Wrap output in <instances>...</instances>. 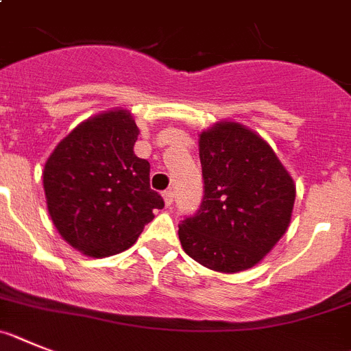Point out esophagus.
Here are the masks:
<instances>
[{"instance_id": "obj_1", "label": "esophagus", "mask_w": 351, "mask_h": 351, "mask_svg": "<svg viewBox=\"0 0 351 351\" xmlns=\"http://www.w3.org/2000/svg\"><path fill=\"white\" fill-rule=\"evenodd\" d=\"M162 197H164V203H166L167 206H171L173 201H175V193H173L171 189H167V191H164L162 193Z\"/></svg>"}]
</instances>
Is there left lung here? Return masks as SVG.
Returning <instances> with one entry per match:
<instances>
[{"instance_id": "8db88e82", "label": "left lung", "mask_w": 351, "mask_h": 351, "mask_svg": "<svg viewBox=\"0 0 351 351\" xmlns=\"http://www.w3.org/2000/svg\"><path fill=\"white\" fill-rule=\"evenodd\" d=\"M203 199L178 224L182 247L217 272L254 267L286 233L295 185L272 148L233 121L199 136Z\"/></svg>"}]
</instances>
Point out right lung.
<instances>
[{"label":"right lung","mask_w":351,"mask_h":351,"mask_svg":"<svg viewBox=\"0 0 351 351\" xmlns=\"http://www.w3.org/2000/svg\"><path fill=\"white\" fill-rule=\"evenodd\" d=\"M138 127L127 111L86 120L54 148L44 167L49 215L63 239L93 258L129 249L164 208L150 189V162L136 157Z\"/></svg>","instance_id":"obj_1"}]
</instances>
